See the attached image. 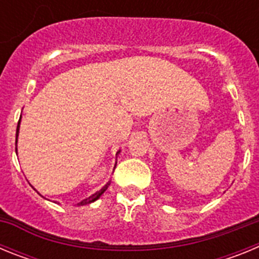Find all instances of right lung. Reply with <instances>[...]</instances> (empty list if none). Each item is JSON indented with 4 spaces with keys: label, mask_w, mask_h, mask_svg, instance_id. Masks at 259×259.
<instances>
[{
    "label": "right lung",
    "mask_w": 259,
    "mask_h": 259,
    "mask_svg": "<svg viewBox=\"0 0 259 259\" xmlns=\"http://www.w3.org/2000/svg\"><path fill=\"white\" fill-rule=\"evenodd\" d=\"M19 124H20V119H19V122H18V127H17V139H15V145H17V143H18V134H19ZM15 152H17V148H15ZM109 185H110V182L107 183L106 185H105V187H104V188L101 189V191L96 192V193H95V194H92V196H91V197L85 198V200H83V201H81V202H80V203H77V205H87V203L95 202L96 200H98V198L101 197V194L104 193L105 191H106L107 187H109Z\"/></svg>",
    "instance_id": "add662e5"
}]
</instances>
